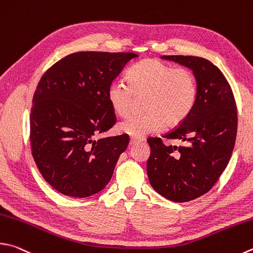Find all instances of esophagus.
I'll list each match as a JSON object with an SVG mask.
<instances>
[{"label":"esophagus","mask_w":253,"mask_h":253,"mask_svg":"<svg viewBox=\"0 0 253 253\" xmlns=\"http://www.w3.org/2000/svg\"><path fill=\"white\" fill-rule=\"evenodd\" d=\"M142 141V139H140V138H135V137H131L130 138V145H135V144H138V142H141Z\"/></svg>","instance_id":"obj_1"}]
</instances>
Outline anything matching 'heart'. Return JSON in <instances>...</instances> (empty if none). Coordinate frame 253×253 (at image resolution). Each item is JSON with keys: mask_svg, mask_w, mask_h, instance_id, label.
I'll return each mask as SVG.
<instances>
[{"mask_svg": "<svg viewBox=\"0 0 253 253\" xmlns=\"http://www.w3.org/2000/svg\"><path fill=\"white\" fill-rule=\"evenodd\" d=\"M128 85L114 82L107 98L118 116L130 113L134 95H147L144 115H132L119 124V130L142 138L162 129L165 124L176 126L189 116L198 96V84L188 68H174L157 58H147L127 72Z\"/></svg>", "mask_w": 253, "mask_h": 253, "instance_id": "heart-1", "label": "heart"}]
</instances>
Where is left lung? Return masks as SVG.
<instances>
[{"instance_id":"1","label":"left lung","mask_w":253,"mask_h":253,"mask_svg":"<svg viewBox=\"0 0 253 253\" xmlns=\"http://www.w3.org/2000/svg\"><path fill=\"white\" fill-rule=\"evenodd\" d=\"M162 58L190 68L198 96L189 116L164 135L181 145H165L157 137L147 140L151 149L147 174L159 195L186 203L207 194L231 158L238 127L236 100L226 77L208 59L183 55Z\"/></svg>"}]
</instances>
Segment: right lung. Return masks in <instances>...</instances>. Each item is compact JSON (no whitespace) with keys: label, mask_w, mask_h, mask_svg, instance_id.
Wrapping results in <instances>:
<instances>
[{"label":"right lung","mask_w":253,"mask_h":253,"mask_svg":"<svg viewBox=\"0 0 253 253\" xmlns=\"http://www.w3.org/2000/svg\"><path fill=\"white\" fill-rule=\"evenodd\" d=\"M136 57L135 53H73L39 82L30 116L32 155L43 178L61 194L85 198L111 181L129 137H94L116 123L107 91Z\"/></svg>","instance_id":"obj_1"}]
</instances>
